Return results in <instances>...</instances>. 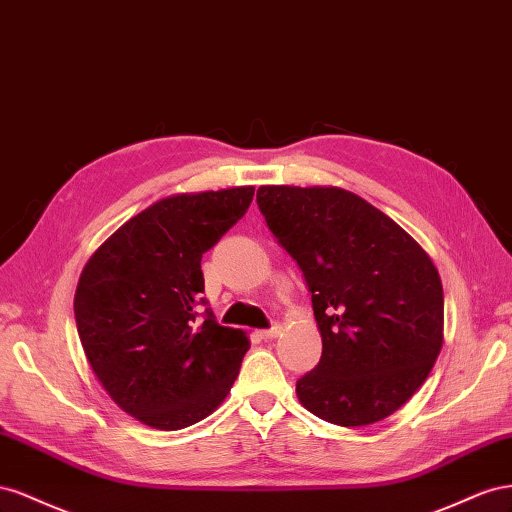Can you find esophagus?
I'll return each instance as SVG.
<instances>
[{"label": "esophagus", "mask_w": 512, "mask_h": 512, "mask_svg": "<svg viewBox=\"0 0 512 512\" xmlns=\"http://www.w3.org/2000/svg\"><path fill=\"white\" fill-rule=\"evenodd\" d=\"M281 330H283V328H281L279 324H276V326H272L270 330H259V332H257V337H259V339H264V341H268V339H276V337H279V334H281Z\"/></svg>", "instance_id": "esophagus-1"}]
</instances>
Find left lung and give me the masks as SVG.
I'll list each match as a JSON object with an SVG mask.
<instances>
[{
  "mask_svg": "<svg viewBox=\"0 0 512 512\" xmlns=\"http://www.w3.org/2000/svg\"><path fill=\"white\" fill-rule=\"evenodd\" d=\"M257 203L298 261L321 334L319 364L298 379L321 420L364 427L425 384L444 343L433 259L388 214L339 186H259Z\"/></svg>",
  "mask_w": 512,
  "mask_h": 512,
  "instance_id": "obj_1",
  "label": "left lung"
}]
</instances>
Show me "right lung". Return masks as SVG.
Segmentation results:
<instances>
[{"instance_id": "obj_1", "label": "right lung", "mask_w": 512, "mask_h": 512, "mask_svg": "<svg viewBox=\"0 0 512 512\" xmlns=\"http://www.w3.org/2000/svg\"><path fill=\"white\" fill-rule=\"evenodd\" d=\"M253 186L152 203L102 242L79 276L75 319L87 362L113 403L178 431L225 401L248 352L244 330L197 317L201 257L246 214Z\"/></svg>"}]
</instances>
